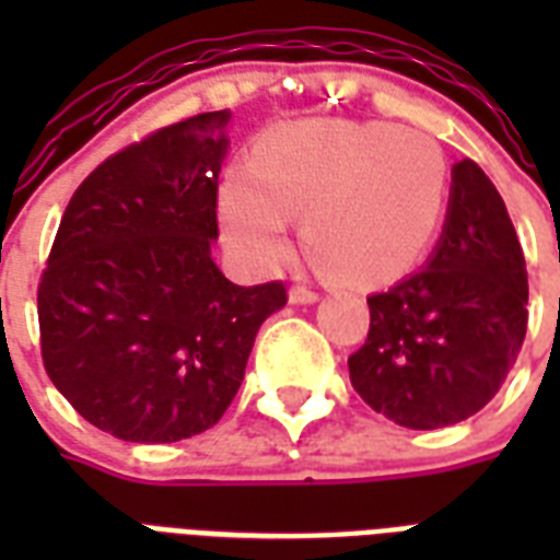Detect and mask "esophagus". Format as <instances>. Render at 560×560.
Returning a JSON list of instances; mask_svg holds the SVG:
<instances>
[{"mask_svg":"<svg viewBox=\"0 0 560 560\" xmlns=\"http://www.w3.org/2000/svg\"><path fill=\"white\" fill-rule=\"evenodd\" d=\"M319 293L314 288H305V284H296V288H290V302L293 305H314Z\"/></svg>","mask_w":560,"mask_h":560,"instance_id":"obj_1","label":"esophagus"}]
</instances>
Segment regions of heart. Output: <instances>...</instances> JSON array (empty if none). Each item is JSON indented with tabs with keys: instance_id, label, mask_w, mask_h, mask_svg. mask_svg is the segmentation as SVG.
I'll list each match as a JSON object with an SVG mask.
<instances>
[{
	"instance_id": "obj_1",
	"label": "heart",
	"mask_w": 560,
	"mask_h": 560,
	"mask_svg": "<svg viewBox=\"0 0 560 560\" xmlns=\"http://www.w3.org/2000/svg\"><path fill=\"white\" fill-rule=\"evenodd\" d=\"M451 194L442 144L386 121H290L255 142L249 171L220 186V223L255 270L290 255V218L328 279H398L433 244Z\"/></svg>"
}]
</instances>
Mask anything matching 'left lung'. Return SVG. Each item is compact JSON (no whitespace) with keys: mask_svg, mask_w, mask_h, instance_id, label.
Masks as SVG:
<instances>
[{"mask_svg":"<svg viewBox=\"0 0 560 560\" xmlns=\"http://www.w3.org/2000/svg\"><path fill=\"white\" fill-rule=\"evenodd\" d=\"M451 177L433 255L369 296V337L349 358L360 398L409 430L459 424L486 407L529 323L526 258L503 197L474 160Z\"/></svg>","mask_w":560,"mask_h":560,"instance_id":"left-lung-1","label":"left lung"}]
</instances>
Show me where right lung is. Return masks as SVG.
I'll return each instance as SVG.
<instances>
[{"label": "right lung", "mask_w": 560, "mask_h": 560, "mask_svg": "<svg viewBox=\"0 0 560 560\" xmlns=\"http://www.w3.org/2000/svg\"><path fill=\"white\" fill-rule=\"evenodd\" d=\"M226 109L162 127L109 156L66 206L37 288L43 366L104 433L139 444L220 421L281 281L218 270Z\"/></svg>", "instance_id": "add662e5"}]
</instances>
